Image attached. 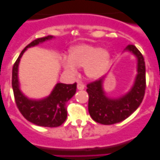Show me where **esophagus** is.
<instances>
[{"mask_svg":"<svg viewBox=\"0 0 160 160\" xmlns=\"http://www.w3.org/2000/svg\"><path fill=\"white\" fill-rule=\"evenodd\" d=\"M84 88H85V86L83 83H77V89L78 90H83L84 89Z\"/></svg>","mask_w":160,"mask_h":160,"instance_id":"1","label":"esophagus"}]
</instances>
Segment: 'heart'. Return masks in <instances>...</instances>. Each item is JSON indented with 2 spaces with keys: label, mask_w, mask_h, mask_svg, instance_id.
Segmentation results:
<instances>
[{
  "label": "heart",
  "mask_w": 160,
  "mask_h": 160,
  "mask_svg": "<svg viewBox=\"0 0 160 160\" xmlns=\"http://www.w3.org/2000/svg\"><path fill=\"white\" fill-rule=\"evenodd\" d=\"M111 55L99 46L79 45L71 48L68 59L62 60V67L67 72L74 73L77 67H84L87 77L92 80L101 78L108 70Z\"/></svg>",
  "instance_id": "b5f03b06"
}]
</instances>
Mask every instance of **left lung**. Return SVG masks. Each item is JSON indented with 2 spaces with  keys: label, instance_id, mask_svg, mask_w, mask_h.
I'll return each mask as SVG.
<instances>
[{
  "label": "left lung",
  "instance_id": "8db88e82",
  "mask_svg": "<svg viewBox=\"0 0 160 160\" xmlns=\"http://www.w3.org/2000/svg\"><path fill=\"white\" fill-rule=\"evenodd\" d=\"M125 50L133 53L138 59V74L132 90L118 99L106 97L102 88L104 77L87 85L89 95L88 111L92 119L102 125H113L129 117L141 104L146 91V66L143 56L134 45H128Z\"/></svg>",
  "mask_w": 160,
  "mask_h": 160
}]
</instances>
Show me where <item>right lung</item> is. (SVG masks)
Segmentation results:
<instances>
[{
    "instance_id": "obj_1",
    "label": "right lung",
    "mask_w": 160,
    "mask_h": 160,
    "mask_svg": "<svg viewBox=\"0 0 160 160\" xmlns=\"http://www.w3.org/2000/svg\"><path fill=\"white\" fill-rule=\"evenodd\" d=\"M53 36L36 38L28 44L22 51L18 58L14 62L12 69V88L16 105L21 114L28 122L42 127H58L62 125L67 117V102L75 94L77 91V83L73 84H65L58 83L47 98L39 101L27 98L19 89L18 69L20 59L28 48L35 46L46 40L52 38Z\"/></svg>"
}]
</instances>
